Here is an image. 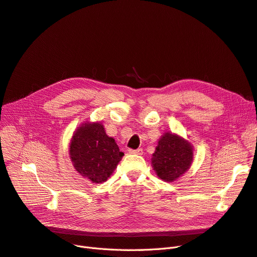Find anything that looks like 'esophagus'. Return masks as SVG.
<instances>
[{"label":"esophagus","mask_w":257,"mask_h":257,"mask_svg":"<svg viewBox=\"0 0 257 257\" xmlns=\"http://www.w3.org/2000/svg\"><path fill=\"white\" fill-rule=\"evenodd\" d=\"M129 154L142 156V155H143V149H142V148H139V149H136V150H134V149H130V150H129Z\"/></svg>","instance_id":"obj_1"}]
</instances>
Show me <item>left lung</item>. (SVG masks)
I'll return each mask as SVG.
<instances>
[{
	"label": "left lung",
	"instance_id": "1",
	"mask_svg": "<svg viewBox=\"0 0 257 257\" xmlns=\"http://www.w3.org/2000/svg\"><path fill=\"white\" fill-rule=\"evenodd\" d=\"M193 160V145L181 136L168 131L160 138L151 165L161 180L174 182L187 172Z\"/></svg>",
	"mask_w": 257,
	"mask_h": 257
}]
</instances>
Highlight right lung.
Returning <instances> with one entry per match:
<instances>
[{
  "instance_id": "1",
  "label": "right lung",
  "mask_w": 257,
  "mask_h": 257,
  "mask_svg": "<svg viewBox=\"0 0 257 257\" xmlns=\"http://www.w3.org/2000/svg\"><path fill=\"white\" fill-rule=\"evenodd\" d=\"M69 154L76 172L96 184L107 181L123 156L100 121H85L75 130Z\"/></svg>"
}]
</instances>
